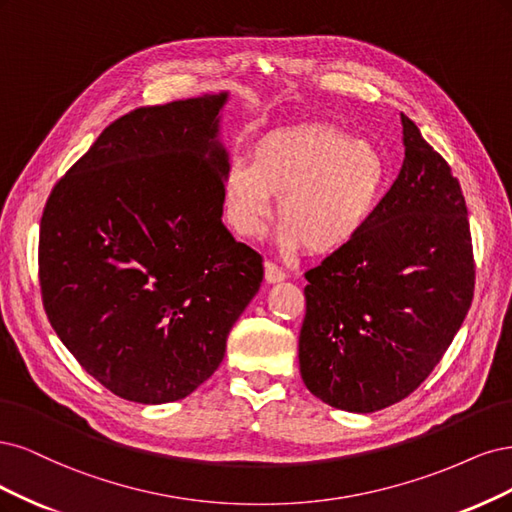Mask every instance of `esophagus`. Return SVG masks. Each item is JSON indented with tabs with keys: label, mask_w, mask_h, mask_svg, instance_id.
Wrapping results in <instances>:
<instances>
[{
	"label": "esophagus",
	"mask_w": 512,
	"mask_h": 512,
	"mask_svg": "<svg viewBox=\"0 0 512 512\" xmlns=\"http://www.w3.org/2000/svg\"><path fill=\"white\" fill-rule=\"evenodd\" d=\"M263 270H266V280H268V283H280V280L287 278V272L283 268H278L276 263H272V261L263 263Z\"/></svg>",
	"instance_id": "esophagus-1"
}]
</instances>
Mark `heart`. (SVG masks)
Here are the masks:
<instances>
[{
	"mask_svg": "<svg viewBox=\"0 0 512 512\" xmlns=\"http://www.w3.org/2000/svg\"><path fill=\"white\" fill-rule=\"evenodd\" d=\"M389 168L378 148L329 123H302L261 136L249 157L223 172L225 219L240 236H259L278 195L280 246L332 255L374 219Z\"/></svg>",
	"mask_w": 512,
	"mask_h": 512,
	"instance_id": "heart-1",
	"label": "heart"
}]
</instances>
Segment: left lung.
Instances as JSON below:
<instances>
[{
	"mask_svg": "<svg viewBox=\"0 0 512 512\" xmlns=\"http://www.w3.org/2000/svg\"><path fill=\"white\" fill-rule=\"evenodd\" d=\"M404 163L353 244L308 270L300 372L325 404L374 412L436 368L474 295L468 208L459 180L402 114Z\"/></svg>",
	"mask_w": 512,
	"mask_h": 512,
	"instance_id": "obj_1",
	"label": "left lung"
}]
</instances>
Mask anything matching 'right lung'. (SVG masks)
<instances>
[{
  "mask_svg": "<svg viewBox=\"0 0 512 512\" xmlns=\"http://www.w3.org/2000/svg\"><path fill=\"white\" fill-rule=\"evenodd\" d=\"M227 93L110 123L48 195L46 317L97 383L138 404L187 398L219 368L263 259L221 223Z\"/></svg>",
  "mask_w": 512,
  "mask_h": 512,
  "instance_id": "obj_1",
  "label": "right lung"
}]
</instances>
